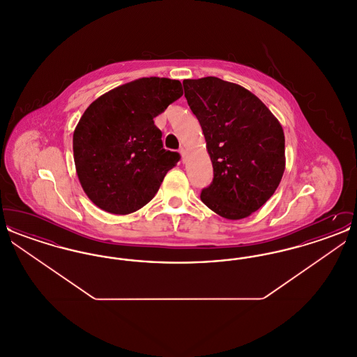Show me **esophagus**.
<instances>
[{"instance_id": "esophagus-1", "label": "esophagus", "mask_w": 357, "mask_h": 357, "mask_svg": "<svg viewBox=\"0 0 357 357\" xmlns=\"http://www.w3.org/2000/svg\"><path fill=\"white\" fill-rule=\"evenodd\" d=\"M179 153H181V156H182V160L185 162V159H186L187 155L186 150H185V149H181V151H179Z\"/></svg>"}]
</instances>
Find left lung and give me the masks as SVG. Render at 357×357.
I'll use <instances>...</instances> for the list:
<instances>
[{
    "label": "left lung",
    "instance_id": "1",
    "mask_svg": "<svg viewBox=\"0 0 357 357\" xmlns=\"http://www.w3.org/2000/svg\"><path fill=\"white\" fill-rule=\"evenodd\" d=\"M183 88L214 170L202 202L226 220L252 215L282 179V126L255 93L236 83L208 76L183 80Z\"/></svg>",
    "mask_w": 357,
    "mask_h": 357
}]
</instances>
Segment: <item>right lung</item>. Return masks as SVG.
<instances>
[{
	"mask_svg": "<svg viewBox=\"0 0 357 357\" xmlns=\"http://www.w3.org/2000/svg\"><path fill=\"white\" fill-rule=\"evenodd\" d=\"M183 95L179 80L142 77L89 104L73 132V159L86 197L111 214L149 204L179 153L166 151L153 118Z\"/></svg>",
	"mask_w": 357,
	"mask_h": 357,
	"instance_id": "right-lung-1",
	"label": "right lung"
}]
</instances>
